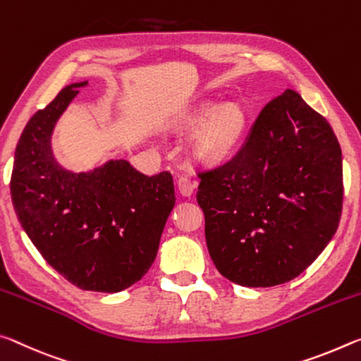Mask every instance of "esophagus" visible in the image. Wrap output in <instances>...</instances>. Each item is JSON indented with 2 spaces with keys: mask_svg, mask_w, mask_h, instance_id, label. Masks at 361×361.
I'll list each match as a JSON object with an SVG mask.
<instances>
[{
  "mask_svg": "<svg viewBox=\"0 0 361 361\" xmlns=\"http://www.w3.org/2000/svg\"><path fill=\"white\" fill-rule=\"evenodd\" d=\"M195 185H197V182L192 180L188 176H179V179H177V188H179L182 197H190Z\"/></svg>",
  "mask_w": 361,
  "mask_h": 361,
  "instance_id": "34e87169",
  "label": "esophagus"
}]
</instances>
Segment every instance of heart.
<instances>
[{
	"label": "heart",
	"mask_w": 361,
	"mask_h": 361,
	"mask_svg": "<svg viewBox=\"0 0 361 361\" xmlns=\"http://www.w3.org/2000/svg\"><path fill=\"white\" fill-rule=\"evenodd\" d=\"M202 122L204 125L195 134L193 150L204 161L216 163L227 158L238 145L246 118L236 104H224L216 109V104L206 102L187 118V126L193 128Z\"/></svg>",
	"instance_id": "obj_1"
}]
</instances>
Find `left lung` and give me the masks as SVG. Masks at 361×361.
I'll list each match as a JSON object with an SVG mask.
<instances>
[{"label":"left lung","instance_id":"left-lung-1","mask_svg":"<svg viewBox=\"0 0 361 361\" xmlns=\"http://www.w3.org/2000/svg\"><path fill=\"white\" fill-rule=\"evenodd\" d=\"M198 177L209 256L236 285L269 288L296 279L338 230L339 142L293 90L265 105L232 159Z\"/></svg>","mask_w":361,"mask_h":361}]
</instances>
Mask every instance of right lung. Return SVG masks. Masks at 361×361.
<instances>
[{
  "label": "right lung",
  "mask_w": 361,
  "mask_h": 361,
  "mask_svg": "<svg viewBox=\"0 0 361 361\" xmlns=\"http://www.w3.org/2000/svg\"><path fill=\"white\" fill-rule=\"evenodd\" d=\"M87 81L73 82L38 110L19 139L11 176L16 214L44 261L86 291L118 293L155 261L176 197L168 171L145 176L126 159L87 173L56 161L51 135Z\"/></svg>",
  "instance_id": "obj_1"
}]
</instances>
